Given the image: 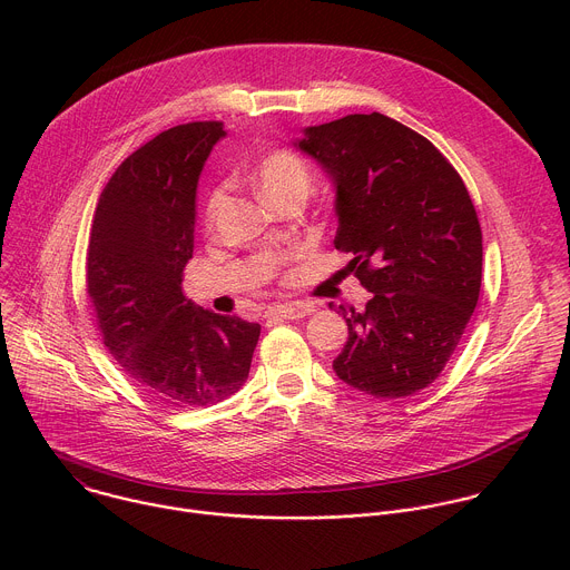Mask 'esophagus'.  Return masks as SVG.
I'll list each match as a JSON object with an SVG mask.
<instances>
[{
  "label": "esophagus",
  "mask_w": 570,
  "mask_h": 570,
  "mask_svg": "<svg viewBox=\"0 0 570 570\" xmlns=\"http://www.w3.org/2000/svg\"><path fill=\"white\" fill-rule=\"evenodd\" d=\"M315 311L313 304H306V302H295V304H277V306H271L268 308V317H284V320H297V317H304V315H311Z\"/></svg>",
  "instance_id": "esophagus-1"
}]
</instances>
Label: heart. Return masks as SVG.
Listing matches in <instances>:
<instances>
[{"mask_svg":"<svg viewBox=\"0 0 570 570\" xmlns=\"http://www.w3.org/2000/svg\"><path fill=\"white\" fill-rule=\"evenodd\" d=\"M255 183L262 196L271 205L286 198H295V196L306 200L308 194L313 191V174L308 165L299 155L291 150H271L268 155H264L259 159V165L255 167ZM223 194H225L223 187H216L207 194L205 212H203L207 227H212L216 220V214L223 203Z\"/></svg>","mask_w":570,"mask_h":570,"instance_id":"obj_1","label":"heart"}]
</instances>
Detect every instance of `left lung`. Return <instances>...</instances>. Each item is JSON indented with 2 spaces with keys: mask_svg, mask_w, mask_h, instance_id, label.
I'll return each mask as SVG.
<instances>
[{
  "mask_svg": "<svg viewBox=\"0 0 570 570\" xmlns=\"http://www.w3.org/2000/svg\"><path fill=\"white\" fill-rule=\"evenodd\" d=\"M295 146L334 183V246L372 293L363 311L338 306L350 338L334 372L379 399L411 396L440 376L478 304L469 191L426 137L381 112L308 126Z\"/></svg>",
  "mask_w": 570,
  "mask_h": 570,
  "instance_id": "left-lung-1",
  "label": "left lung"
}]
</instances>
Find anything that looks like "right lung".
Instances as JSON below:
<instances>
[{
	"mask_svg": "<svg viewBox=\"0 0 570 570\" xmlns=\"http://www.w3.org/2000/svg\"><path fill=\"white\" fill-rule=\"evenodd\" d=\"M220 121L159 132L101 191L88 248V295L115 361L157 401L198 409L248 379L257 322L196 308L183 293L194 255L196 187Z\"/></svg>",
	"mask_w": 570,
	"mask_h": 570,
	"instance_id": "1",
	"label": "right lung"
}]
</instances>
